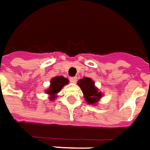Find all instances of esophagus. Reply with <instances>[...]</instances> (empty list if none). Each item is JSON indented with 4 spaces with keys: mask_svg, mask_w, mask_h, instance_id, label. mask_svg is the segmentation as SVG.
Returning a JSON list of instances; mask_svg holds the SVG:
<instances>
[{
    "mask_svg": "<svg viewBox=\"0 0 150 150\" xmlns=\"http://www.w3.org/2000/svg\"><path fill=\"white\" fill-rule=\"evenodd\" d=\"M70 81L75 83H76V81H77V78H76V77H71V78H70Z\"/></svg>",
    "mask_w": 150,
    "mask_h": 150,
    "instance_id": "esophagus-1",
    "label": "esophagus"
}]
</instances>
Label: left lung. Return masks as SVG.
I'll list each match as a JSON object with an SVG mask.
<instances>
[{
	"label": "left lung",
	"instance_id": "obj_1",
	"mask_svg": "<svg viewBox=\"0 0 150 150\" xmlns=\"http://www.w3.org/2000/svg\"><path fill=\"white\" fill-rule=\"evenodd\" d=\"M78 85L84 94L85 100L89 104H96L100 98L102 97L101 92L98 91V89L95 87L94 81L88 77H84L80 80H79Z\"/></svg>",
	"mask_w": 150,
	"mask_h": 150
}]
</instances>
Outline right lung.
<instances>
[{"instance_id":"obj_1","label":"right lung","mask_w":150,"mask_h":150,"mask_svg":"<svg viewBox=\"0 0 150 150\" xmlns=\"http://www.w3.org/2000/svg\"><path fill=\"white\" fill-rule=\"evenodd\" d=\"M68 83V79L64 78L62 76H57L51 79L50 81V87L49 90H47V94L51 95L50 97V100H54L56 96V94L61 91V89L63 88V86Z\"/></svg>"}]
</instances>
